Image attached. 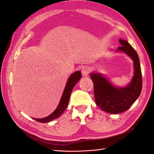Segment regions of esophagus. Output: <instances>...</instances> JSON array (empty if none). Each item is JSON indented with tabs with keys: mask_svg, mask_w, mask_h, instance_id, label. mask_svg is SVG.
<instances>
[{
	"mask_svg": "<svg viewBox=\"0 0 154 154\" xmlns=\"http://www.w3.org/2000/svg\"><path fill=\"white\" fill-rule=\"evenodd\" d=\"M90 71H91V69L89 68L87 66L83 67L81 69V73H82V75H83V76H87L88 73H90Z\"/></svg>",
	"mask_w": 154,
	"mask_h": 154,
	"instance_id": "esophagus-1",
	"label": "esophagus"
}]
</instances>
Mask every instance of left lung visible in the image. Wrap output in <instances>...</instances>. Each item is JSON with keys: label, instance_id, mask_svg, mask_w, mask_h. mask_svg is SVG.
I'll list each match as a JSON object with an SVG mask.
<instances>
[{"label": "left lung", "instance_id": "8db88e82", "mask_svg": "<svg viewBox=\"0 0 154 154\" xmlns=\"http://www.w3.org/2000/svg\"><path fill=\"white\" fill-rule=\"evenodd\" d=\"M120 44L116 52H123L133 60L134 75L126 87H115L102 74L91 73L94 84V94L96 104L103 111L110 113H120L130 108L140 96L142 79L138 54L128 42L119 38Z\"/></svg>", "mask_w": 154, "mask_h": 154}]
</instances>
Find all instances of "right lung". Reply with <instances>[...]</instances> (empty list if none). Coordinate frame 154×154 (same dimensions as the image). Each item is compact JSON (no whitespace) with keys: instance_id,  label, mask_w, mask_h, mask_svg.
Wrapping results in <instances>:
<instances>
[{"instance_id":"add662e5","label":"right lung","mask_w":154,"mask_h":154,"mask_svg":"<svg viewBox=\"0 0 154 154\" xmlns=\"http://www.w3.org/2000/svg\"><path fill=\"white\" fill-rule=\"evenodd\" d=\"M81 73L80 71H77L74 73L71 74L69 76L68 80L67 81V83L65 88H64L62 98L60 99V103L58 107H57V108L54 111V112L52 113H51V115L48 116V117L41 118V119L33 118V119L38 121V122L43 123L49 122V121H51L53 119H57V118L59 117L63 113L64 110L66 109L67 106H68L71 92H72V90L73 87H75V85L78 83V81L81 79Z\"/></svg>"}]
</instances>
